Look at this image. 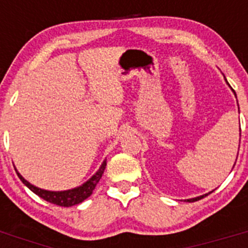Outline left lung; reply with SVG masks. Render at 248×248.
I'll list each match as a JSON object with an SVG mask.
<instances>
[{"label":"left lung","instance_id":"8db88e82","mask_svg":"<svg viewBox=\"0 0 248 248\" xmlns=\"http://www.w3.org/2000/svg\"><path fill=\"white\" fill-rule=\"evenodd\" d=\"M227 84H229V83H227ZM233 93H235V91H233ZM235 95H236V93H235ZM211 192H212V191H211ZM209 194H210V192H209ZM209 194H205V195H202V196H199V198H195V199H189V200H187V202H194V201L200 200V199L205 198L206 195H209Z\"/></svg>","mask_w":248,"mask_h":248}]
</instances>
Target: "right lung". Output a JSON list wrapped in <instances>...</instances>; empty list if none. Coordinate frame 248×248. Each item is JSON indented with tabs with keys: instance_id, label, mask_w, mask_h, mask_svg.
<instances>
[{
	"instance_id": "right-lung-1",
	"label": "right lung",
	"mask_w": 248,
	"mask_h": 248,
	"mask_svg": "<svg viewBox=\"0 0 248 248\" xmlns=\"http://www.w3.org/2000/svg\"><path fill=\"white\" fill-rule=\"evenodd\" d=\"M105 166H107V160L103 161V164L100 165L99 170H98L93 176L89 179L87 183L83 184L82 186H78V187H74V189L71 190H65V191H48V190L39 189L37 186L32 185V184L28 183L25 177L22 176L18 171L16 172L18 175V177L21 179V181L27 186L31 191H33L34 194L38 195L39 198H42L43 200L48 201L50 203H54V205L62 206V207H69V206L78 205V203L83 202L87 198H89L93 192V190L95 189L97 184L99 183L100 177H102L103 172L105 170Z\"/></svg>"
}]
</instances>
